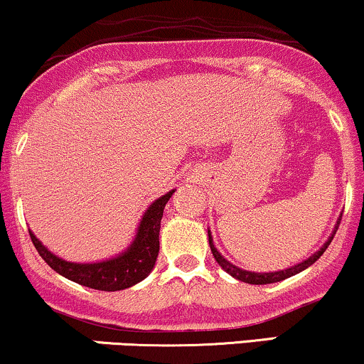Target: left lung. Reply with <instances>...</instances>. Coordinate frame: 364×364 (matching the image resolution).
Masks as SVG:
<instances>
[{
	"mask_svg": "<svg viewBox=\"0 0 364 364\" xmlns=\"http://www.w3.org/2000/svg\"><path fill=\"white\" fill-rule=\"evenodd\" d=\"M339 223H341V221H337L336 228H339ZM336 232H337V230H334V233H332V237L326 242V245H323L322 249L317 252V254H314L310 259H306L305 262L298 264V266H294V267L286 269V271L264 272V274H262V272H260V274H255V272L242 271V269H238L237 266H233V264H230L228 260H225L223 257H221L220 252L215 249V245H213V238H211V235H209V232H208V237H209V247H211V252H213V255H215L216 262L220 264V266L223 267L225 271L228 272V274H232L233 277H237V279H240V281H243V283H249V284H271V283H277V281H283V279H286V277H291L294 274H298V272H301L303 269H306L309 266H311V264H314L315 260L320 259V255H322L323 252H326L327 247L331 245V242H332V238H334Z\"/></svg>",
	"mask_w": 364,
	"mask_h": 364,
	"instance_id": "1",
	"label": "left lung"
}]
</instances>
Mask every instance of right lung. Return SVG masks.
Returning a JSON list of instances; mask_svg holds the SVG:
<instances>
[{
	"label": "right lung",
	"instance_id": "add662e5",
	"mask_svg": "<svg viewBox=\"0 0 364 364\" xmlns=\"http://www.w3.org/2000/svg\"><path fill=\"white\" fill-rule=\"evenodd\" d=\"M175 191H170L168 194L161 196L156 199L148 211L144 213L143 220H141L138 235L132 245L124 252L119 257L105 260V262L98 264H73L66 260L55 257L49 250L37 240L36 235L32 232L33 247H36L41 257L46 260L47 266L53 267L55 272L68 277V279L75 281V283L87 286V288L100 289V291H119V289H126L129 286L139 283L151 272L155 266L158 250H160V223L161 216H164L165 204L172 198Z\"/></svg>",
	"mask_w": 364,
	"mask_h": 364
}]
</instances>
